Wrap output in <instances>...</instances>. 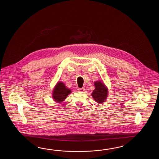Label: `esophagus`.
<instances>
[{
    "instance_id": "obj_1",
    "label": "esophagus",
    "mask_w": 159,
    "mask_h": 159,
    "mask_svg": "<svg viewBox=\"0 0 159 159\" xmlns=\"http://www.w3.org/2000/svg\"><path fill=\"white\" fill-rule=\"evenodd\" d=\"M84 90L85 89H84V88H80V89H78V91H80V92H84Z\"/></svg>"
}]
</instances>
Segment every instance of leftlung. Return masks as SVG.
<instances>
[{"label": "left lung", "instance_id": "8db88e82", "mask_svg": "<svg viewBox=\"0 0 159 159\" xmlns=\"http://www.w3.org/2000/svg\"><path fill=\"white\" fill-rule=\"evenodd\" d=\"M94 84L95 89L91 95L97 102L103 103L106 99L108 90L105 87V84L100 81H96Z\"/></svg>", "mask_w": 159, "mask_h": 159}]
</instances>
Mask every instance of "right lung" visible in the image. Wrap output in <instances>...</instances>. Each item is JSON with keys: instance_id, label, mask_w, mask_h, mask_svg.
Listing matches in <instances>:
<instances>
[{"instance_id": "right-lung-1", "label": "right lung", "mask_w": 159, "mask_h": 159, "mask_svg": "<svg viewBox=\"0 0 159 159\" xmlns=\"http://www.w3.org/2000/svg\"><path fill=\"white\" fill-rule=\"evenodd\" d=\"M71 93V90L67 89L62 82H58L53 93V98L57 102L64 101L68 95Z\"/></svg>"}]
</instances>
